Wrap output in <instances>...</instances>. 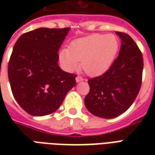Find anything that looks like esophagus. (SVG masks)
Listing matches in <instances>:
<instances>
[{"mask_svg": "<svg viewBox=\"0 0 155 155\" xmlns=\"http://www.w3.org/2000/svg\"><path fill=\"white\" fill-rule=\"evenodd\" d=\"M75 81H76V82H77V83H79V82H81V81H84V79L81 77V76H79V75H78L77 77L75 78Z\"/></svg>", "mask_w": 155, "mask_h": 155, "instance_id": "34e87169", "label": "esophagus"}]
</instances>
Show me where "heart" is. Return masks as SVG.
I'll list each match as a JSON object with an SVG mask.
<instances>
[{"label":"heart","mask_w":155,"mask_h":155,"mask_svg":"<svg viewBox=\"0 0 155 155\" xmlns=\"http://www.w3.org/2000/svg\"><path fill=\"white\" fill-rule=\"evenodd\" d=\"M119 40L114 35L94 34L72 41L69 50L60 52V61L69 71L77 68L79 61L91 76L104 74L113 64L119 50Z\"/></svg>","instance_id":"obj_1"}]
</instances>
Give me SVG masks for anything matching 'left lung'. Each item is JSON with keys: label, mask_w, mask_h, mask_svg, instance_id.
Listing matches in <instances>:
<instances>
[{"label": "left lung", "mask_w": 155, "mask_h": 155, "mask_svg": "<svg viewBox=\"0 0 155 155\" xmlns=\"http://www.w3.org/2000/svg\"><path fill=\"white\" fill-rule=\"evenodd\" d=\"M121 40L118 57L101 76L90 79V92L84 98L87 110L95 116L112 119L131 106L142 84L143 56L128 34L116 31Z\"/></svg>", "instance_id": "obj_1"}]
</instances>
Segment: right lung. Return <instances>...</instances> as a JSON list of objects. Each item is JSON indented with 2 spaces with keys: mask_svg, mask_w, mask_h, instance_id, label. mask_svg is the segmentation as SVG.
I'll list each match as a JSON object with an SVG mask.
<instances>
[{
  "mask_svg": "<svg viewBox=\"0 0 155 155\" xmlns=\"http://www.w3.org/2000/svg\"><path fill=\"white\" fill-rule=\"evenodd\" d=\"M70 28H38L21 35L8 64L12 94L33 116L52 114L75 85L76 75L58 65V51Z\"/></svg>",
  "mask_w": 155,
  "mask_h": 155,
  "instance_id": "1",
  "label": "right lung"
}]
</instances>
